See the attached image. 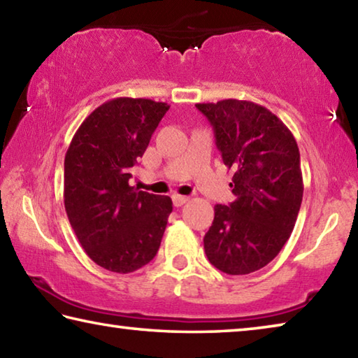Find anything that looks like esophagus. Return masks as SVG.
Masks as SVG:
<instances>
[{
	"label": "esophagus",
	"instance_id": "1",
	"mask_svg": "<svg viewBox=\"0 0 358 358\" xmlns=\"http://www.w3.org/2000/svg\"><path fill=\"white\" fill-rule=\"evenodd\" d=\"M172 201L175 207H181V205H185L187 201H189V197L186 196H180V194H173L172 196Z\"/></svg>",
	"mask_w": 358,
	"mask_h": 358
}]
</instances>
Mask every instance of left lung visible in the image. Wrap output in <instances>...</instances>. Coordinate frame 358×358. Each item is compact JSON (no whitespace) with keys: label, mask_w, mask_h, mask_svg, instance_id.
Here are the masks:
<instances>
[{"label":"left lung","mask_w":358,"mask_h":358,"mask_svg":"<svg viewBox=\"0 0 358 358\" xmlns=\"http://www.w3.org/2000/svg\"><path fill=\"white\" fill-rule=\"evenodd\" d=\"M196 107L213 126L237 197L215 205L205 254L224 273H252L280 254L294 230L303 199L299 145L275 113L251 101Z\"/></svg>","instance_id":"1"}]
</instances>
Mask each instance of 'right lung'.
I'll return each instance as SVG.
<instances>
[{"label": "right lung", "instance_id": "right-lung-1", "mask_svg": "<svg viewBox=\"0 0 358 358\" xmlns=\"http://www.w3.org/2000/svg\"><path fill=\"white\" fill-rule=\"evenodd\" d=\"M169 107L143 98L107 101L66 151V213L88 257L108 271L131 273L159 250L172 199L138 191L129 178Z\"/></svg>", "mask_w": 358, "mask_h": 358}]
</instances>
